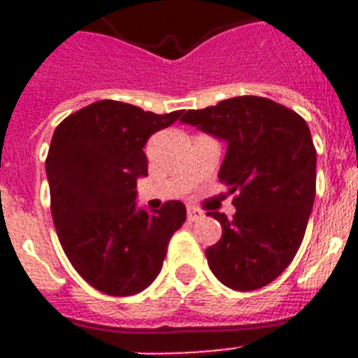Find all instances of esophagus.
Returning a JSON list of instances; mask_svg holds the SVG:
<instances>
[{"label":"esophagus","mask_w":358,"mask_h":358,"mask_svg":"<svg viewBox=\"0 0 358 358\" xmlns=\"http://www.w3.org/2000/svg\"><path fill=\"white\" fill-rule=\"evenodd\" d=\"M202 217H204V215H202L201 210H196V208H187V221L195 223V221H199V219Z\"/></svg>","instance_id":"1"}]
</instances>
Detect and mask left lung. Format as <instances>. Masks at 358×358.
<instances>
[{
  "instance_id": "obj_1",
  "label": "left lung",
  "mask_w": 358,
  "mask_h": 358,
  "mask_svg": "<svg viewBox=\"0 0 358 358\" xmlns=\"http://www.w3.org/2000/svg\"><path fill=\"white\" fill-rule=\"evenodd\" d=\"M182 122L227 143L219 180L236 193V213L212 212L223 227L208 266L232 289L264 288L299 249L316 196V148L305 119L262 96L191 109Z\"/></svg>"
}]
</instances>
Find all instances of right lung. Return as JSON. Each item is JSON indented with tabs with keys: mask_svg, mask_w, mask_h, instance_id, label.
<instances>
[{
	"mask_svg": "<svg viewBox=\"0 0 358 358\" xmlns=\"http://www.w3.org/2000/svg\"><path fill=\"white\" fill-rule=\"evenodd\" d=\"M180 115L100 100L53 131L46 157L53 224L70 264L103 294L126 297L148 288L169 239L184 224L182 202L152 213L135 204L137 178L148 176L146 141Z\"/></svg>",
	"mask_w": 358,
	"mask_h": 358,
	"instance_id": "right-lung-1",
	"label": "right lung"
}]
</instances>
